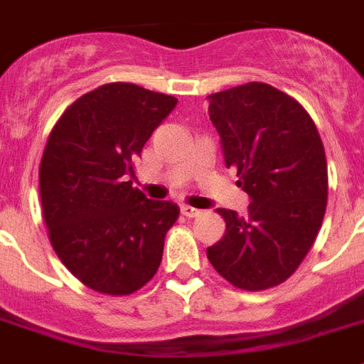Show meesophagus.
<instances>
[{
    "mask_svg": "<svg viewBox=\"0 0 364 364\" xmlns=\"http://www.w3.org/2000/svg\"><path fill=\"white\" fill-rule=\"evenodd\" d=\"M180 212H182V215H184V217L200 215V210H197V208H193V206H188V204H184V206L180 208Z\"/></svg>",
    "mask_w": 364,
    "mask_h": 364,
    "instance_id": "1",
    "label": "esophagus"
}]
</instances>
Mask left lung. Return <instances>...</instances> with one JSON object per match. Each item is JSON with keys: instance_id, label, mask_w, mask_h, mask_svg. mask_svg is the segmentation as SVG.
<instances>
[{"instance_id": "8db88e82", "label": "left lung", "mask_w": 364, "mask_h": 364, "mask_svg": "<svg viewBox=\"0 0 364 364\" xmlns=\"http://www.w3.org/2000/svg\"><path fill=\"white\" fill-rule=\"evenodd\" d=\"M210 119L226 166L252 203L248 215L219 208L226 223L206 254L226 282L265 291L293 276L311 250L328 204V161L315 121L287 93L247 82L210 95Z\"/></svg>"}]
</instances>
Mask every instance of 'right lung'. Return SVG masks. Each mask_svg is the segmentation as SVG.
Returning a JSON list of instances; mask_svg holds the SVG:
<instances>
[{
  "label": "right lung",
  "instance_id": "obj_1",
  "mask_svg": "<svg viewBox=\"0 0 364 364\" xmlns=\"http://www.w3.org/2000/svg\"><path fill=\"white\" fill-rule=\"evenodd\" d=\"M175 105L173 95L108 82L71 102L49 132L38 171L49 241L95 293H136L160 267L178 206L149 200L124 180Z\"/></svg>",
  "mask_w": 364,
  "mask_h": 364
}]
</instances>
